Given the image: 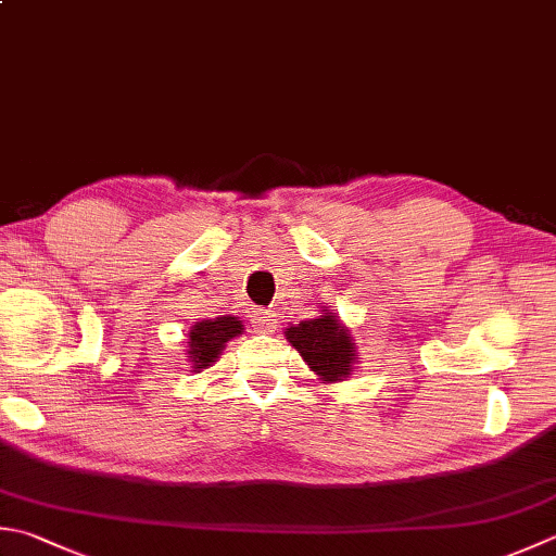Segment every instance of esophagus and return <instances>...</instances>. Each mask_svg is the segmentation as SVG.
<instances>
[{
    "label": "esophagus",
    "mask_w": 556,
    "mask_h": 556,
    "mask_svg": "<svg viewBox=\"0 0 556 556\" xmlns=\"http://www.w3.org/2000/svg\"><path fill=\"white\" fill-rule=\"evenodd\" d=\"M255 330L257 332H275V313H269V311H260L257 315H255Z\"/></svg>",
    "instance_id": "1"
}]
</instances>
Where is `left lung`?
<instances>
[{
	"label": "left lung",
	"instance_id": "8db88e82",
	"mask_svg": "<svg viewBox=\"0 0 556 556\" xmlns=\"http://www.w3.org/2000/svg\"><path fill=\"white\" fill-rule=\"evenodd\" d=\"M287 342L296 350L320 383H340L354 371L358 358L352 330L340 320V315L323 306V313L285 330Z\"/></svg>",
	"mask_w": 556,
	"mask_h": 556
}]
</instances>
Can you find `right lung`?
<instances>
[{
	"mask_svg": "<svg viewBox=\"0 0 556 556\" xmlns=\"http://www.w3.org/2000/svg\"><path fill=\"white\" fill-rule=\"evenodd\" d=\"M243 320L236 315H219L212 320L194 323L188 332V364L192 374H202L204 368L214 366L233 337L243 334Z\"/></svg>",
	"mask_w": 556,
	"mask_h": 556,
	"instance_id": "obj_1",
	"label": "right lung"
}]
</instances>
